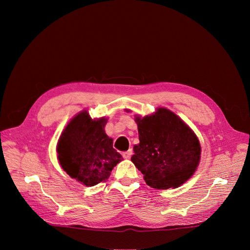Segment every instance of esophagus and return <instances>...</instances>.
I'll use <instances>...</instances> for the list:
<instances>
[{
	"label": "esophagus",
	"mask_w": 250,
	"mask_h": 250,
	"mask_svg": "<svg viewBox=\"0 0 250 250\" xmlns=\"http://www.w3.org/2000/svg\"><path fill=\"white\" fill-rule=\"evenodd\" d=\"M131 155H132V149H129L128 151H126V152L123 153L124 158H130Z\"/></svg>",
	"instance_id": "1"
}]
</instances>
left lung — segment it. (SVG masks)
Returning a JSON list of instances; mask_svg holds the SVG:
<instances>
[{
    "instance_id": "left-lung-1",
    "label": "left lung",
    "mask_w": 250,
    "mask_h": 250,
    "mask_svg": "<svg viewBox=\"0 0 250 250\" xmlns=\"http://www.w3.org/2000/svg\"><path fill=\"white\" fill-rule=\"evenodd\" d=\"M139 145L131 162L155 188H177L190 178L200 160V144L192 129L175 113L158 108L155 113L137 117Z\"/></svg>"
}]
</instances>
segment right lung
I'll use <instances>...</instances> for the list:
<instances>
[{
    "mask_svg": "<svg viewBox=\"0 0 250 250\" xmlns=\"http://www.w3.org/2000/svg\"><path fill=\"white\" fill-rule=\"evenodd\" d=\"M106 121L92 120L87 111H81L71 120L58 141L57 157L62 169L87 187L107 179L113 167L123 160L104 131Z\"/></svg>",
    "mask_w": 250,
    "mask_h": 250,
    "instance_id": "right-lung-1",
    "label": "right lung"
}]
</instances>
